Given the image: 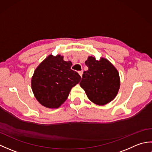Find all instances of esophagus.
<instances>
[{
    "mask_svg": "<svg viewBox=\"0 0 152 152\" xmlns=\"http://www.w3.org/2000/svg\"><path fill=\"white\" fill-rule=\"evenodd\" d=\"M78 73H79V74L80 75V76H82V74H83V70H81V71H79L78 72Z\"/></svg>",
    "mask_w": 152,
    "mask_h": 152,
    "instance_id": "obj_1",
    "label": "esophagus"
}]
</instances>
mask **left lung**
Returning a JSON list of instances; mask_svg holds the SVG:
<instances>
[{
	"instance_id": "8db88e82",
	"label": "left lung",
	"mask_w": 152,
	"mask_h": 152,
	"mask_svg": "<svg viewBox=\"0 0 152 152\" xmlns=\"http://www.w3.org/2000/svg\"><path fill=\"white\" fill-rule=\"evenodd\" d=\"M85 64L89 69L84 71L80 85L89 99L96 104L104 105L117 95L120 79L114 66L105 58L99 61L89 56Z\"/></svg>"
}]
</instances>
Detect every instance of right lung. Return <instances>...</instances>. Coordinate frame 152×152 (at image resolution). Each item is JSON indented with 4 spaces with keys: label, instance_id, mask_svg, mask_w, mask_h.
<instances>
[{
    "label": "right lung",
    "instance_id": "right-lung-1",
    "mask_svg": "<svg viewBox=\"0 0 152 152\" xmlns=\"http://www.w3.org/2000/svg\"><path fill=\"white\" fill-rule=\"evenodd\" d=\"M71 66L72 63L64 61L60 55H50L38 66L32 77L31 88L42 105L57 108L66 101L71 89L82 78Z\"/></svg>",
    "mask_w": 152,
    "mask_h": 152
}]
</instances>
